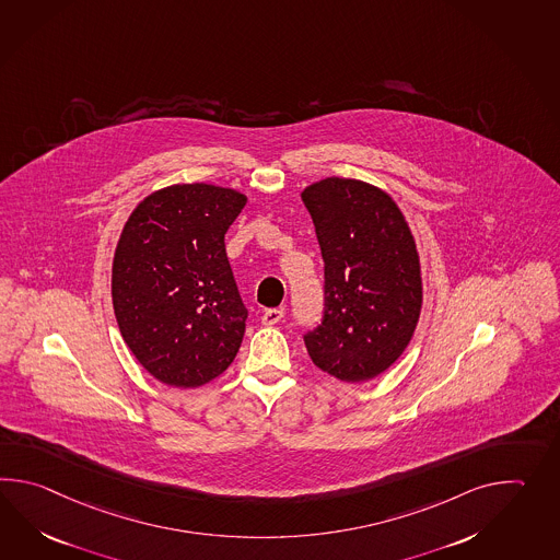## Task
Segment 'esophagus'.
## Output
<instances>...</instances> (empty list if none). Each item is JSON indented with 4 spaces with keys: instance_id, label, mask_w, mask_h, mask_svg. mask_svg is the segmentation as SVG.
<instances>
[{
    "instance_id": "obj_1",
    "label": "esophagus",
    "mask_w": 560,
    "mask_h": 560,
    "mask_svg": "<svg viewBox=\"0 0 560 560\" xmlns=\"http://www.w3.org/2000/svg\"><path fill=\"white\" fill-rule=\"evenodd\" d=\"M283 315H285V311L283 310H267L265 313H262V325L279 324V322L283 319Z\"/></svg>"
}]
</instances>
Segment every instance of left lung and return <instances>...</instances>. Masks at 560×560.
Wrapping results in <instances>:
<instances>
[{
	"label": "left lung",
	"mask_w": 560,
	"mask_h": 560,
	"mask_svg": "<svg viewBox=\"0 0 560 560\" xmlns=\"http://www.w3.org/2000/svg\"><path fill=\"white\" fill-rule=\"evenodd\" d=\"M325 262L324 322L305 348L313 363L358 384L408 348L422 311V271L406 217L386 190L329 176L301 192Z\"/></svg>",
	"instance_id": "8db88e82"
}]
</instances>
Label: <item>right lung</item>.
Wrapping results in <instances>:
<instances>
[{
	"label": "right lung",
	"mask_w": 560,
	"mask_h": 560,
	"mask_svg": "<svg viewBox=\"0 0 560 560\" xmlns=\"http://www.w3.org/2000/svg\"><path fill=\"white\" fill-rule=\"evenodd\" d=\"M245 205L235 188L173 185L140 200L120 233L114 315L140 365L166 386L209 384L241 348L247 310L224 233Z\"/></svg>",
	"instance_id": "1"
}]
</instances>
